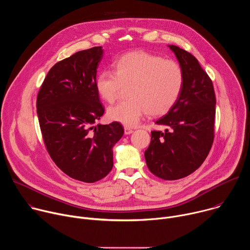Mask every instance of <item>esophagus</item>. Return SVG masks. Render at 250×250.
Returning <instances> with one entry per match:
<instances>
[{"mask_svg": "<svg viewBox=\"0 0 250 250\" xmlns=\"http://www.w3.org/2000/svg\"><path fill=\"white\" fill-rule=\"evenodd\" d=\"M133 132V129L132 128H130V127H128V126H125V134H130V133H132Z\"/></svg>", "mask_w": 250, "mask_h": 250, "instance_id": "esophagus-1", "label": "esophagus"}]
</instances>
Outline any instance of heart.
Instances as JSON below:
<instances>
[{"label": "heart", "instance_id": "obj_1", "mask_svg": "<svg viewBox=\"0 0 250 250\" xmlns=\"http://www.w3.org/2000/svg\"><path fill=\"white\" fill-rule=\"evenodd\" d=\"M184 72L180 64L144 51L123 55L114 63V71L103 70L95 87L100 97L113 104L123 86H128L129 97L108 110L110 120L125 125H135L146 113L160 117L169 113L184 87Z\"/></svg>", "mask_w": 250, "mask_h": 250}]
</instances>
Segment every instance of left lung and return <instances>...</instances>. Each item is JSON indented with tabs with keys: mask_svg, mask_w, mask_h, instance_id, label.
<instances>
[{
	"mask_svg": "<svg viewBox=\"0 0 250 250\" xmlns=\"http://www.w3.org/2000/svg\"><path fill=\"white\" fill-rule=\"evenodd\" d=\"M184 72V87L172 110L155 122L165 131L152 130L145 152L149 171L163 180H177L197 170L215 138L216 95L212 82L188 51L169 45Z\"/></svg>",
	"mask_w": 250,
	"mask_h": 250,
	"instance_id": "left-lung-1",
	"label": "left lung"
}]
</instances>
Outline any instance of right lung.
<instances>
[{
	"mask_svg": "<svg viewBox=\"0 0 250 250\" xmlns=\"http://www.w3.org/2000/svg\"><path fill=\"white\" fill-rule=\"evenodd\" d=\"M101 46L81 50L48 71L37 112L48 154L66 175L85 183L105 177L114 166L113 146L124 135L119 122L97 125L104 113L95 87Z\"/></svg>",
	"mask_w": 250,
	"mask_h": 250,
	"instance_id": "right-lung-1",
	"label": "right lung"
}]
</instances>
